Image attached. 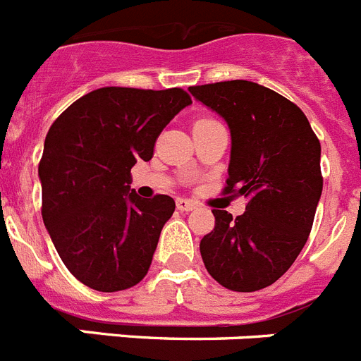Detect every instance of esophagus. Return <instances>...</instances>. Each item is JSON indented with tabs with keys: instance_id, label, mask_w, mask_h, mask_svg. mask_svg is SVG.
<instances>
[{
	"instance_id": "34e87169",
	"label": "esophagus",
	"mask_w": 361,
	"mask_h": 361,
	"mask_svg": "<svg viewBox=\"0 0 361 361\" xmlns=\"http://www.w3.org/2000/svg\"><path fill=\"white\" fill-rule=\"evenodd\" d=\"M197 208V204L193 200H188V199H177V209L180 212H193Z\"/></svg>"
}]
</instances>
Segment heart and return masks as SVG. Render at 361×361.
I'll list each match as a JSON object with an SVG mask.
<instances>
[{
  "label": "heart",
  "instance_id": "1",
  "mask_svg": "<svg viewBox=\"0 0 361 361\" xmlns=\"http://www.w3.org/2000/svg\"><path fill=\"white\" fill-rule=\"evenodd\" d=\"M200 121H202V119H200Z\"/></svg>",
  "mask_w": 361,
  "mask_h": 361
}]
</instances>
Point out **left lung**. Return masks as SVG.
Here are the masks:
<instances>
[{
    "mask_svg": "<svg viewBox=\"0 0 361 361\" xmlns=\"http://www.w3.org/2000/svg\"><path fill=\"white\" fill-rule=\"evenodd\" d=\"M190 92L228 123L231 161L222 191L247 199L237 219L212 209L215 228L200 240L204 266L226 289L258 291L307 242L324 186L320 141L304 111L262 85L235 79Z\"/></svg>",
    "mask_w": 361,
    "mask_h": 361,
    "instance_id": "1",
    "label": "left lung"
}]
</instances>
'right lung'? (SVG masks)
I'll return each instance as SVG.
<instances>
[{"mask_svg": "<svg viewBox=\"0 0 361 361\" xmlns=\"http://www.w3.org/2000/svg\"><path fill=\"white\" fill-rule=\"evenodd\" d=\"M191 103L183 88L104 86L79 97L50 126L39 161L41 215L63 264L95 291L133 288L152 266L168 195L130 191L132 168Z\"/></svg>", "mask_w": 361, "mask_h": 361, "instance_id": "1", "label": "right lung"}]
</instances>
